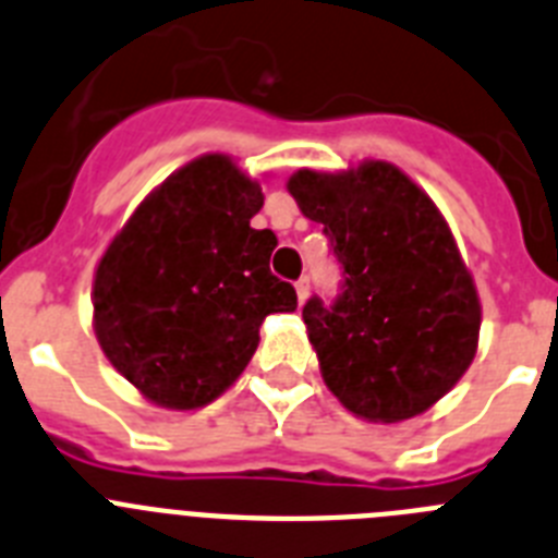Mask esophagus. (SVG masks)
Here are the masks:
<instances>
[{
  "label": "esophagus",
  "mask_w": 558,
  "mask_h": 558,
  "mask_svg": "<svg viewBox=\"0 0 558 558\" xmlns=\"http://www.w3.org/2000/svg\"><path fill=\"white\" fill-rule=\"evenodd\" d=\"M294 289H298V300H300V306H303V303H306V298H308V289H312V283H308L306 275H303V278L294 283Z\"/></svg>",
  "instance_id": "obj_1"
}]
</instances>
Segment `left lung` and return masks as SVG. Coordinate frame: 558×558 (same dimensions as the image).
<instances>
[{
	"label": "left lung",
	"mask_w": 558,
	"mask_h": 558,
	"mask_svg": "<svg viewBox=\"0 0 558 558\" xmlns=\"http://www.w3.org/2000/svg\"><path fill=\"white\" fill-rule=\"evenodd\" d=\"M342 266L333 303L303 306L323 381L345 410L396 424L426 413L472 365L481 300L435 202L396 165L289 179Z\"/></svg>",
	"instance_id": "obj_1"
}]
</instances>
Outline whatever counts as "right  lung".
<instances>
[{
  "mask_svg": "<svg viewBox=\"0 0 558 558\" xmlns=\"http://www.w3.org/2000/svg\"><path fill=\"white\" fill-rule=\"evenodd\" d=\"M264 193L225 154L165 179L104 252L95 337L148 401L196 410L239 379L269 314L294 312V286L269 269L272 230L250 219Z\"/></svg>",
  "mask_w": 558,
  "mask_h": 558,
  "instance_id": "1",
  "label": "right lung"
}]
</instances>
